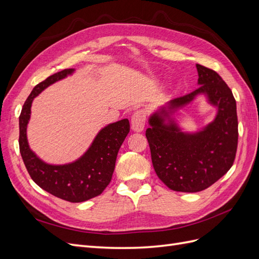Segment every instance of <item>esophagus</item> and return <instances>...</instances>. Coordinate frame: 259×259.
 Returning <instances> with one entry per match:
<instances>
[{
	"label": "esophagus",
	"instance_id": "esophagus-1",
	"mask_svg": "<svg viewBox=\"0 0 259 259\" xmlns=\"http://www.w3.org/2000/svg\"><path fill=\"white\" fill-rule=\"evenodd\" d=\"M146 112L144 110H138L132 115V130L134 132H142L145 127Z\"/></svg>",
	"mask_w": 259,
	"mask_h": 259
}]
</instances>
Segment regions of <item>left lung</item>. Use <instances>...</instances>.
<instances>
[{
  "label": "left lung",
  "mask_w": 259,
  "mask_h": 259,
  "mask_svg": "<svg viewBox=\"0 0 259 259\" xmlns=\"http://www.w3.org/2000/svg\"><path fill=\"white\" fill-rule=\"evenodd\" d=\"M199 88L175 98L149 117L146 131L156 175L169 189L199 192L232 166L238 147L237 104L231 90L214 70L197 64ZM204 93L218 108L213 122L199 132L185 133L169 115Z\"/></svg>",
  "instance_id": "obj_1"
}]
</instances>
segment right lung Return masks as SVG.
<instances>
[{
	"instance_id": "right-lung-1",
	"label": "right lung",
	"mask_w": 259,
	"mask_h": 259,
	"mask_svg": "<svg viewBox=\"0 0 259 259\" xmlns=\"http://www.w3.org/2000/svg\"><path fill=\"white\" fill-rule=\"evenodd\" d=\"M73 71L65 69L34 86L19 116V150L29 175L38 187L59 199L79 203L97 197L110 184L117 152L130 133V122L123 119L100 130L89 150L72 163L52 165L36 156L27 139L32 101L46 88Z\"/></svg>"
}]
</instances>
